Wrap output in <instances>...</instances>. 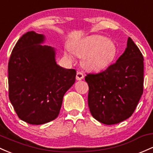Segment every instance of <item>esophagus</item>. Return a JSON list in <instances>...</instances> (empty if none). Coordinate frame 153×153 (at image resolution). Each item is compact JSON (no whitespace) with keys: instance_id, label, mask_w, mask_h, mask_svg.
<instances>
[{"instance_id":"esophagus-1","label":"esophagus","mask_w":153,"mask_h":153,"mask_svg":"<svg viewBox=\"0 0 153 153\" xmlns=\"http://www.w3.org/2000/svg\"><path fill=\"white\" fill-rule=\"evenodd\" d=\"M84 78V75H83V73L81 72H78L76 74V79L78 80H82L83 78Z\"/></svg>"}]
</instances>
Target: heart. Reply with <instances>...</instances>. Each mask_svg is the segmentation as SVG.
<instances>
[{"label": "heart", "instance_id": "heart-1", "mask_svg": "<svg viewBox=\"0 0 153 153\" xmlns=\"http://www.w3.org/2000/svg\"><path fill=\"white\" fill-rule=\"evenodd\" d=\"M74 54L83 57V65L88 70H100L106 68L113 61L117 53L115 44L111 40L103 36L87 37L72 46ZM69 59H73L67 53Z\"/></svg>", "mask_w": 153, "mask_h": 153}]
</instances>
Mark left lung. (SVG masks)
Here are the masks:
<instances>
[{
	"mask_svg": "<svg viewBox=\"0 0 153 153\" xmlns=\"http://www.w3.org/2000/svg\"><path fill=\"white\" fill-rule=\"evenodd\" d=\"M144 58L128 38L127 48L116 62L97 73H87L88 105L96 120L113 125L132 115L144 90Z\"/></svg>",
	"mask_w": 153,
	"mask_h": 153,
	"instance_id": "1",
	"label": "left lung"
}]
</instances>
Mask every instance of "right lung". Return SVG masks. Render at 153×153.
Listing matches in <instances>:
<instances>
[{"label":"right lung","mask_w":153,"mask_h":153,"mask_svg":"<svg viewBox=\"0 0 153 153\" xmlns=\"http://www.w3.org/2000/svg\"><path fill=\"white\" fill-rule=\"evenodd\" d=\"M44 37L33 31L23 35L8 65V97L23 121L41 125L57 117L63 97L74 84L76 70L56 65L53 48L42 46Z\"/></svg>","instance_id":"add662e5"}]
</instances>
